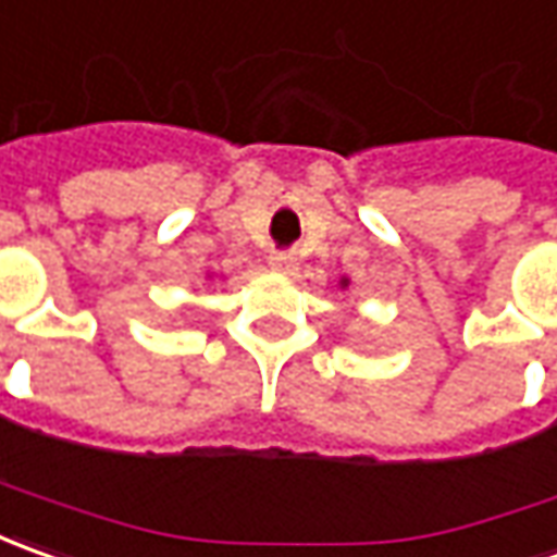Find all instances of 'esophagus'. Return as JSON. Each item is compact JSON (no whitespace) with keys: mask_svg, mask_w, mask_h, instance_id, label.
Wrapping results in <instances>:
<instances>
[{"mask_svg":"<svg viewBox=\"0 0 557 557\" xmlns=\"http://www.w3.org/2000/svg\"><path fill=\"white\" fill-rule=\"evenodd\" d=\"M271 268L280 271V274H289L293 268H296V259H293V252H271Z\"/></svg>","mask_w":557,"mask_h":557,"instance_id":"1","label":"esophagus"}]
</instances>
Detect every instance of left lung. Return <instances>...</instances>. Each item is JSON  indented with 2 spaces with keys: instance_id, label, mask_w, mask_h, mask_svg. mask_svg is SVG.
Returning <instances> with one entry per match:
<instances>
[{
  "instance_id": "8db88e82",
  "label": "left lung",
  "mask_w": 557,
  "mask_h": 557,
  "mask_svg": "<svg viewBox=\"0 0 557 557\" xmlns=\"http://www.w3.org/2000/svg\"><path fill=\"white\" fill-rule=\"evenodd\" d=\"M342 286H348V280H342Z\"/></svg>"
}]
</instances>
